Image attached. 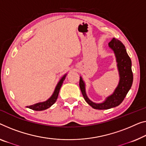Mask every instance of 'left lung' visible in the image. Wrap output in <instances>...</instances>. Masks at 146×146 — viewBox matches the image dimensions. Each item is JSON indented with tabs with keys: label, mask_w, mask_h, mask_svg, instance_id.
<instances>
[{
	"label": "left lung",
	"mask_w": 146,
	"mask_h": 146,
	"mask_svg": "<svg viewBox=\"0 0 146 146\" xmlns=\"http://www.w3.org/2000/svg\"><path fill=\"white\" fill-rule=\"evenodd\" d=\"M109 46L115 53L120 77L118 86L115 88L113 94L108 96L103 103H94L87 97L85 84L82 80V77H80L79 86L84 99L91 107L96 110H108L118 106L125 99L133 82L131 60L128 55L125 46L118 39L113 38L109 42Z\"/></svg>",
	"instance_id": "1"
}]
</instances>
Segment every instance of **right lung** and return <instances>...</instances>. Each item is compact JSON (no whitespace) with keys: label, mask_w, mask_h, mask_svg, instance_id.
Wrapping results in <instances>:
<instances>
[{"label":"right lung","mask_w":146,"mask_h":146,"mask_svg":"<svg viewBox=\"0 0 146 146\" xmlns=\"http://www.w3.org/2000/svg\"><path fill=\"white\" fill-rule=\"evenodd\" d=\"M66 75L67 74H66L64 77H62V79H61L60 81L58 82V83L56 87L55 90H54L53 94L52 95V96L48 100H47L46 101L44 102H40V103L34 104V105L27 106V108L35 111H42V110H46V109L49 108L50 107H51V106L55 103L56 100L58 99L60 88L62 85L63 82H64V80H65V79H66Z\"/></svg>","instance_id":"right-lung-1"}]
</instances>
